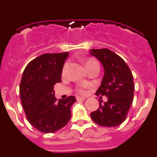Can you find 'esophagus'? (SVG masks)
<instances>
[{
  "label": "esophagus",
  "instance_id": "esophagus-1",
  "mask_svg": "<svg viewBox=\"0 0 157 157\" xmlns=\"http://www.w3.org/2000/svg\"><path fill=\"white\" fill-rule=\"evenodd\" d=\"M76 99H77V101H84V100H86V98H82V97H77Z\"/></svg>",
  "mask_w": 157,
  "mask_h": 157
}]
</instances>
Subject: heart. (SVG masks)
<instances>
[{"label": "heart", "mask_w": 157, "mask_h": 157, "mask_svg": "<svg viewBox=\"0 0 157 157\" xmlns=\"http://www.w3.org/2000/svg\"><path fill=\"white\" fill-rule=\"evenodd\" d=\"M96 63H98V61H97L96 59H92V58H90V59H88L86 61V63H85L86 67V69H88L90 67L93 66V65L96 64ZM67 67H68V63H66L64 64V66H63V71H62V75H64L66 74V71H67ZM78 91H79L81 94H85V93H86V90H83V89H79V90H78Z\"/></svg>", "instance_id": "heart-1"}]
</instances>
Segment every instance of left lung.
<instances>
[{"instance_id": "left-lung-1", "label": "left lung", "mask_w": 157, "mask_h": 157, "mask_svg": "<svg viewBox=\"0 0 157 157\" xmlns=\"http://www.w3.org/2000/svg\"><path fill=\"white\" fill-rule=\"evenodd\" d=\"M90 52L103 65L105 71L96 95L108 98L104 103L99 100V109L91 112L90 116L100 126L117 127L126 120L132 105L134 91L132 73L125 61L108 48L90 49Z\"/></svg>"}]
</instances>
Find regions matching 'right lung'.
I'll use <instances>...</instances> for the list:
<instances>
[{
    "label": "right lung",
    "mask_w": 157,
    "mask_h": 157,
    "mask_svg": "<svg viewBox=\"0 0 157 157\" xmlns=\"http://www.w3.org/2000/svg\"><path fill=\"white\" fill-rule=\"evenodd\" d=\"M68 52L46 53L27 64L19 86L20 99L29 123L42 133H53L71 119L74 96L56 101L53 86L61 81Z\"/></svg>",
    "instance_id": "obj_1"
}]
</instances>
